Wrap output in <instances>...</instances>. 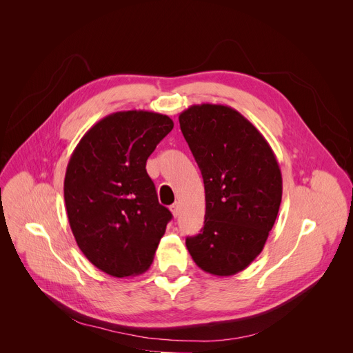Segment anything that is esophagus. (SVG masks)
I'll return each instance as SVG.
<instances>
[{
    "label": "esophagus",
    "mask_w": 353,
    "mask_h": 353,
    "mask_svg": "<svg viewBox=\"0 0 353 353\" xmlns=\"http://www.w3.org/2000/svg\"><path fill=\"white\" fill-rule=\"evenodd\" d=\"M170 211L173 214L174 218H177L180 215V204L179 203H174L172 207H170Z\"/></svg>",
    "instance_id": "obj_1"
}]
</instances>
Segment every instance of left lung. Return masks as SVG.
Listing matches in <instances>:
<instances>
[{"label": "left lung", "instance_id": "obj_1", "mask_svg": "<svg viewBox=\"0 0 353 353\" xmlns=\"http://www.w3.org/2000/svg\"><path fill=\"white\" fill-rule=\"evenodd\" d=\"M205 187V221L185 239L194 263L230 276L261 253L278 216L282 174L267 139L237 110L192 105L179 116Z\"/></svg>", "mask_w": 353, "mask_h": 353}]
</instances>
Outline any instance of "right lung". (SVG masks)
<instances>
[{
    "label": "right lung",
    "instance_id": "right-lung-1",
    "mask_svg": "<svg viewBox=\"0 0 353 353\" xmlns=\"http://www.w3.org/2000/svg\"><path fill=\"white\" fill-rule=\"evenodd\" d=\"M173 125L161 113H112L86 131L70 158L64 199L72 234L83 256L112 276L145 272L172 219L145 166Z\"/></svg>",
    "mask_w": 353,
    "mask_h": 353
}]
</instances>
